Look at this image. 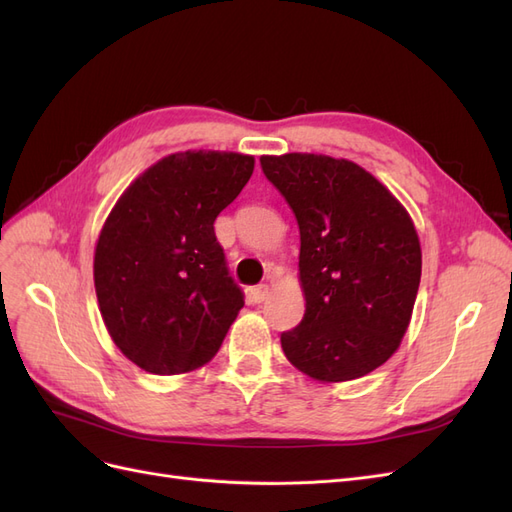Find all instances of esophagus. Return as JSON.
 Here are the masks:
<instances>
[{
	"label": "esophagus",
	"mask_w": 512,
	"mask_h": 512,
	"mask_svg": "<svg viewBox=\"0 0 512 512\" xmlns=\"http://www.w3.org/2000/svg\"><path fill=\"white\" fill-rule=\"evenodd\" d=\"M267 297H269V286L267 284H258V286L250 288L252 303H262Z\"/></svg>",
	"instance_id": "34e87169"
}]
</instances>
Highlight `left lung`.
Listing matches in <instances>:
<instances>
[{
	"instance_id": "1",
	"label": "left lung",
	"mask_w": 512,
	"mask_h": 512,
	"mask_svg": "<svg viewBox=\"0 0 512 512\" xmlns=\"http://www.w3.org/2000/svg\"><path fill=\"white\" fill-rule=\"evenodd\" d=\"M301 232L305 314L282 333L286 359L309 378L346 382L399 348L421 284V243L408 211L348 160L262 156Z\"/></svg>"
}]
</instances>
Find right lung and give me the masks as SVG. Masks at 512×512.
Here are the masks:
<instances>
[{"mask_svg": "<svg viewBox=\"0 0 512 512\" xmlns=\"http://www.w3.org/2000/svg\"><path fill=\"white\" fill-rule=\"evenodd\" d=\"M254 173V158L185 151L147 168L100 232L94 282L117 348L149 374L209 363L243 307L213 222Z\"/></svg>", "mask_w": 512, "mask_h": 512, "instance_id": "add662e5", "label": "right lung"}]
</instances>
